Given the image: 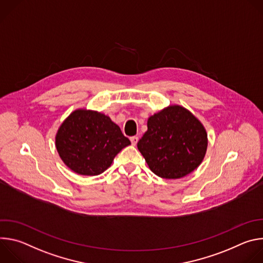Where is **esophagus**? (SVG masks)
I'll return each instance as SVG.
<instances>
[{"label": "esophagus", "instance_id": "obj_1", "mask_svg": "<svg viewBox=\"0 0 263 263\" xmlns=\"http://www.w3.org/2000/svg\"><path fill=\"white\" fill-rule=\"evenodd\" d=\"M130 140H131L132 144L135 145L137 143V141H138V137L137 136H132V137H130Z\"/></svg>", "mask_w": 263, "mask_h": 263}]
</instances>
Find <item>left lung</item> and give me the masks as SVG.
Segmentation results:
<instances>
[{
	"instance_id": "obj_1",
	"label": "left lung",
	"mask_w": 263,
	"mask_h": 263,
	"mask_svg": "<svg viewBox=\"0 0 263 263\" xmlns=\"http://www.w3.org/2000/svg\"><path fill=\"white\" fill-rule=\"evenodd\" d=\"M207 144L202 123L184 107L173 105L148 118L137 147L155 175L179 179L201 164Z\"/></svg>"
}]
</instances>
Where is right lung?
<instances>
[{"label":"right lung","mask_w":263,"mask_h":263,"mask_svg":"<svg viewBox=\"0 0 263 263\" xmlns=\"http://www.w3.org/2000/svg\"><path fill=\"white\" fill-rule=\"evenodd\" d=\"M56 148L72 172L97 176L105 172L130 140L109 117L98 111L77 109L59 127Z\"/></svg>","instance_id":"obj_1"}]
</instances>
